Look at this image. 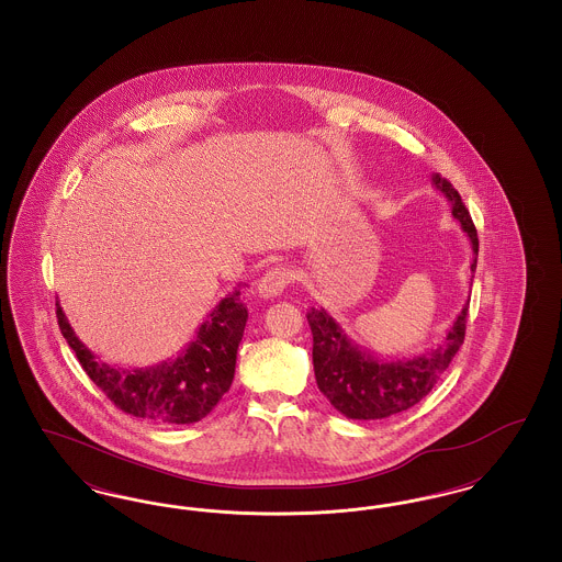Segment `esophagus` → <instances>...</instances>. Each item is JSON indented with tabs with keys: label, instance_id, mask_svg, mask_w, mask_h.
Instances as JSON below:
<instances>
[{
	"label": "esophagus",
	"instance_id": "esophagus-1",
	"mask_svg": "<svg viewBox=\"0 0 562 562\" xmlns=\"http://www.w3.org/2000/svg\"><path fill=\"white\" fill-rule=\"evenodd\" d=\"M293 271L286 266H276L263 273V278L257 284V293L261 299H273L284 293V289L293 282Z\"/></svg>",
	"mask_w": 562,
	"mask_h": 562
}]
</instances>
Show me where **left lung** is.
I'll list each match as a JSON object with an SVG mask.
<instances>
[{"mask_svg":"<svg viewBox=\"0 0 562 562\" xmlns=\"http://www.w3.org/2000/svg\"><path fill=\"white\" fill-rule=\"evenodd\" d=\"M431 183L451 202L453 216L461 223V229L470 238L472 250L479 257V234L472 216L461 202V195L440 175H434ZM476 257L470 266L472 273L476 271ZM468 305L470 301L457 314L453 326L440 346L413 358L396 360L374 358L371 351L356 346L339 322L324 307H312L307 312V322L314 335L312 358L318 390L348 419H385L408 411L428 396L461 348L465 337Z\"/></svg>","mask_w":562,"mask_h":562,"instance_id":"8db88e82","label":"left lung"}]
</instances>
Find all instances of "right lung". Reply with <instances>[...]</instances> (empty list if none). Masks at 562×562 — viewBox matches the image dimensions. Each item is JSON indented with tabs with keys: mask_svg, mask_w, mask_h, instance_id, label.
<instances>
[{
	"mask_svg": "<svg viewBox=\"0 0 562 562\" xmlns=\"http://www.w3.org/2000/svg\"><path fill=\"white\" fill-rule=\"evenodd\" d=\"M56 318L81 369L117 408L160 426H183L204 419L229 390L248 310L236 289L218 301L177 358L145 369H120L94 356L74 333L58 303Z\"/></svg>",
	"mask_w": 562,
	"mask_h": 562,
	"instance_id": "right-lung-1",
	"label": "right lung"
}]
</instances>
